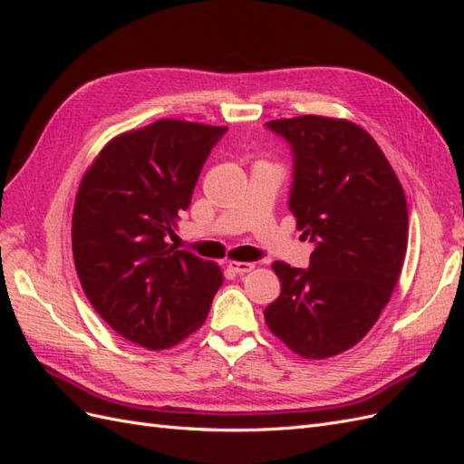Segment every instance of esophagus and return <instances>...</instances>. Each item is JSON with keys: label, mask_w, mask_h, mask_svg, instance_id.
Listing matches in <instances>:
<instances>
[{"label": "esophagus", "mask_w": 464, "mask_h": 464, "mask_svg": "<svg viewBox=\"0 0 464 464\" xmlns=\"http://www.w3.org/2000/svg\"><path fill=\"white\" fill-rule=\"evenodd\" d=\"M228 269L234 271L236 275H246L249 271L256 269V263H246V261H230Z\"/></svg>", "instance_id": "esophagus-1"}]
</instances>
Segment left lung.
I'll return each mask as SVG.
<instances>
[{"label": "left lung", "instance_id": "left-lung-1", "mask_svg": "<svg viewBox=\"0 0 464 464\" xmlns=\"http://www.w3.org/2000/svg\"><path fill=\"white\" fill-rule=\"evenodd\" d=\"M265 128L290 147L288 208L314 244L307 269L273 265L280 296L265 321L296 354L329 358L363 339L397 285L409 242L404 191L356 123L300 116Z\"/></svg>", "mask_w": 464, "mask_h": 464}]
</instances>
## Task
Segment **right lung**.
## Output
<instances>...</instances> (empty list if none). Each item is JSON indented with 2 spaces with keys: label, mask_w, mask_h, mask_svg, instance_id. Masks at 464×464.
I'll list each match as a JSON object with an SVG mask.
<instances>
[{
  "label": "right lung",
  "mask_w": 464,
  "mask_h": 464,
  "mask_svg": "<svg viewBox=\"0 0 464 464\" xmlns=\"http://www.w3.org/2000/svg\"><path fill=\"white\" fill-rule=\"evenodd\" d=\"M228 128L159 120L101 150L73 208V257L89 302L123 339L162 350L198 331L222 273L168 244Z\"/></svg>",
  "instance_id": "add662e5"
}]
</instances>
